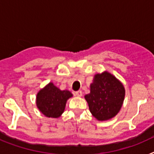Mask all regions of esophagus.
Masks as SVG:
<instances>
[{
  "label": "esophagus",
  "instance_id": "obj_1",
  "mask_svg": "<svg viewBox=\"0 0 154 154\" xmlns=\"http://www.w3.org/2000/svg\"><path fill=\"white\" fill-rule=\"evenodd\" d=\"M75 95L76 96H78V97H81V96H82V92L81 90H79L77 91V92H75Z\"/></svg>",
  "mask_w": 154,
  "mask_h": 154
}]
</instances>
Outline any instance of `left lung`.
Masks as SVG:
<instances>
[{
  "label": "left lung",
  "mask_w": 154,
  "mask_h": 154,
  "mask_svg": "<svg viewBox=\"0 0 154 154\" xmlns=\"http://www.w3.org/2000/svg\"><path fill=\"white\" fill-rule=\"evenodd\" d=\"M124 98L123 83L107 71L94 75L90 92L85 96L91 113L99 121L109 120L117 115Z\"/></svg>",
  "instance_id": "1"
}]
</instances>
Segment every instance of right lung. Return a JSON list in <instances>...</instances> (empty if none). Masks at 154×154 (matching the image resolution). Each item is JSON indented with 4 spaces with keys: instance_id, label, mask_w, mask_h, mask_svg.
<instances>
[{
    "instance_id": "obj_1",
    "label": "right lung",
    "mask_w": 154,
    "mask_h": 154,
    "mask_svg": "<svg viewBox=\"0 0 154 154\" xmlns=\"http://www.w3.org/2000/svg\"><path fill=\"white\" fill-rule=\"evenodd\" d=\"M72 93L69 90H61L53 82H49L40 89L36 96V106L46 117L58 118L63 113L65 105Z\"/></svg>"
}]
</instances>
